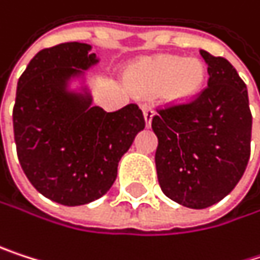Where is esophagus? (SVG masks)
<instances>
[{
    "label": "esophagus",
    "instance_id": "34e87169",
    "mask_svg": "<svg viewBox=\"0 0 260 260\" xmlns=\"http://www.w3.org/2000/svg\"><path fill=\"white\" fill-rule=\"evenodd\" d=\"M142 108H143L145 123H146V126L149 127V126H151V121H152V117L155 115V111H154V109H152L151 106H148V105H143Z\"/></svg>",
    "mask_w": 260,
    "mask_h": 260
}]
</instances>
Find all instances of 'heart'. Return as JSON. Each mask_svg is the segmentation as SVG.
Wrapping results in <instances>:
<instances>
[{"mask_svg":"<svg viewBox=\"0 0 260 260\" xmlns=\"http://www.w3.org/2000/svg\"><path fill=\"white\" fill-rule=\"evenodd\" d=\"M126 82L137 94L160 92L168 103H186L203 89L206 67L197 57L158 54L136 62L126 73Z\"/></svg>","mask_w":260,"mask_h":260,"instance_id":"heart-1","label":"heart"}]
</instances>
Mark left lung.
I'll return each mask as SVG.
<instances>
[{
	"mask_svg": "<svg viewBox=\"0 0 260 260\" xmlns=\"http://www.w3.org/2000/svg\"><path fill=\"white\" fill-rule=\"evenodd\" d=\"M209 82L189 103L158 109L155 166L163 193L172 201L206 209L227 197L250 160L251 111L247 85L233 65L200 50Z\"/></svg>",
	"mask_w": 260,
	"mask_h": 260,
	"instance_id": "left-lung-1",
	"label": "left lung"
}]
</instances>
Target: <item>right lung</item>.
Returning a JSON list of instances; mask_svg holds the SVG:
<instances>
[{
  "label": "right lung",
  "instance_id": "right-lung-1",
  "mask_svg": "<svg viewBox=\"0 0 260 260\" xmlns=\"http://www.w3.org/2000/svg\"><path fill=\"white\" fill-rule=\"evenodd\" d=\"M91 45L65 42L41 50L21 74L13 106L19 165L33 187L63 206H82L103 197L117 166L145 129L136 103L106 112L91 106L88 89L68 82L99 62Z\"/></svg>",
  "mask_w": 260,
  "mask_h": 260
}]
</instances>
